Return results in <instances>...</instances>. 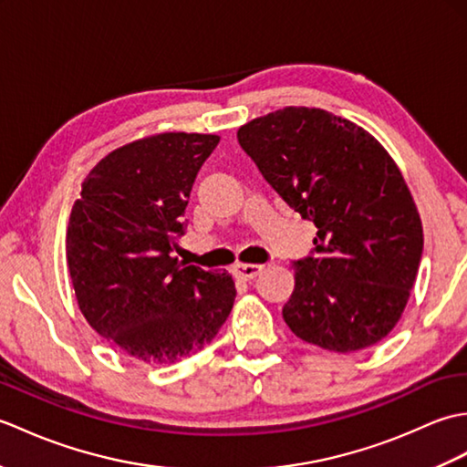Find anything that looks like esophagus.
<instances>
[{
	"label": "esophagus",
	"instance_id": "34e87169",
	"mask_svg": "<svg viewBox=\"0 0 467 467\" xmlns=\"http://www.w3.org/2000/svg\"><path fill=\"white\" fill-rule=\"evenodd\" d=\"M236 279L241 281H251L254 276H259L263 273V265H256V263H241V265H234L233 269Z\"/></svg>",
	"mask_w": 467,
	"mask_h": 467
}]
</instances>
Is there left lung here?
<instances>
[{"mask_svg": "<svg viewBox=\"0 0 467 467\" xmlns=\"http://www.w3.org/2000/svg\"><path fill=\"white\" fill-rule=\"evenodd\" d=\"M236 138L283 201L317 226L283 319L299 339L353 353L385 339L418 276L423 226L379 140L321 108L286 106Z\"/></svg>", "mask_w": 467, "mask_h": 467, "instance_id": "1", "label": "left lung"}]
</instances>
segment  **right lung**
I'll return each mask as SVG.
<instances>
[{"label": "right lung", "instance_id": "obj_1", "mask_svg": "<svg viewBox=\"0 0 467 467\" xmlns=\"http://www.w3.org/2000/svg\"><path fill=\"white\" fill-rule=\"evenodd\" d=\"M221 136L162 132L106 154L84 178L66 233L69 279L92 329L138 361L174 363L211 343L234 281L172 251L194 178Z\"/></svg>", "mask_w": 467, "mask_h": 467}]
</instances>
